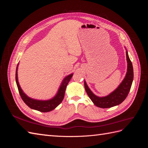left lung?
<instances>
[{
  "label": "left lung",
  "mask_w": 148,
  "mask_h": 148,
  "mask_svg": "<svg viewBox=\"0 0 148 148\" xmlns=\"http://www.w3.org/2000/svg\"><path fill=\"white\" fill-rule=\"evenodd\" d=\"M126 56L128 63L126 76L119 86L109 95L102 97L96 96L89 89L86 82H84L85 90L89 97L97 107H101V108H110V107L119 105L126 99L130 90L133 80V65L128 57L127 51H126Z\"/></svg>",
  "instance_id": "obj_1"
}]
</instances>
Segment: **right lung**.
Returning <instances> with one entry per match:
<instances>
[{
    "instance_id": "add662e5",
    "label": "right lung",
    "mask_w": 148,
    "mask_h": 148,
    "mask_svg": "<svg viewBox=\"0 0 148 148\" xmlns=\"http://www.w3.org/2000/svg\"><path fill=\"white\" fill-rule=\"evenodd\" d=\"M18 67V65H17ZM17 67L16 70V74H15V79H16V83L17 84L18 89L20 93V95L23 99L24 102L31 109L36 110L42 112H47L51 111L54 109L56 107L59 106L62 101H63L64 97L65 96V92L66 87L67 84L69 83L70 80L72 77L73 74H70L66 77L64 78V79L62 82L60 87L58 91V92L56 96L53 97L52 99L48 100V101H39V100H35L33 99L28 97L22 91L21 89L18 82V77H17Z\"/></svg>"
}]
</instances>
